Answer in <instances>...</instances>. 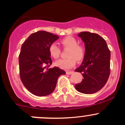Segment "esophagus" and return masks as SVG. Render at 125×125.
I'll list each match as a JSON object with an SVG mask.
<instances>
[{
    "mask_svg": "<svg viewBox=\"0 0 125 125\" xmlns=\"http://www.w3.org/2000/svg\"><path fill=\"white\" fill-rule=\"evenodd\" d=\"M66 74H68V75H70V74H72L73 73H74V71H66Z\"/></svg>",
    "mask_w": 125,
    "mask_h": 125,
    "instance_id": "1",
    "label": "esophagus"
}]
</instances>
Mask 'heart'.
<instances>
[{
  "mask_svg": "<svg viewBox=\"0 0 125 125\" xmlns=\"http://www.w3.org/2000/svg\"><path fill=\"white\" fill-rule=\"evenodd\" d=\"M63 46L70 48L66 59H62L57 60L55 65L60 68L63 70H70L74 66L76 63V60L80 61L84 58L85 49L82 45H78L77 40L71 36H67L61 40ZM49 52L54 59H58L60 54V50L55 43H52L49 46Z\"/></svg>",
  "mask_w": 125,
  "mask_h": 125,
  "instance_id": "heart-1",
  "label": "heart"
}]
</instances>
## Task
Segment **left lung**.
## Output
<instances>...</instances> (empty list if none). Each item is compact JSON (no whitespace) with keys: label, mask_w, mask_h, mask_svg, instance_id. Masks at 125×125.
<instances>
[{"label":"left lung","mask_w":125,"mask_h":125,"mask_svg":"<svg viewBox=\"0 0 125 125\" xmlns=\"http://www.w3.org/2000/svg\"><path fill=\"white\" fill-rule=\"evenodd\" d=\"M78 36L85 43V54L80 66L75 71L83 79L75 85L77 91L86 94L99 91L106 83L110 74L111 52L101 36L90 32H81Z\"/></svg>","instance_id":"8db88e82"}]
</instances>
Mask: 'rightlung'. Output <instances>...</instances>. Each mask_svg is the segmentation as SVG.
Instances as JSON below:
<instances>
[{
    "mask_svg": "<svg viewBox=\"0 0 125 125\" xmlns=\"http://www.w3.org/2000/svg\"><path fill=\"white\" fill-rule=\"evenodd\" d=\"M59 38L57 35L39 31L30 35L22 44L19 56L20 77L25 88L37 96H46L54 91L59 77L66 74L52 64L49 46Z\"/></svg>",
    "mask_w": 125,
    "mask_h": 125,
    "instance_id": "add662e5",
    "label": "right lung"
}]
</instances>
